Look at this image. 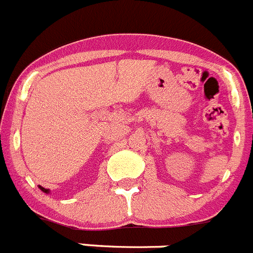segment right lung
<instances>
[{
	"label": "right lung",
	"mask_w": 253,
	"mask_h": 253,
	"mask_svg": "<svg viewBox=\"0 0 253 253\" xmlns=\"http://www.w3.org/2000/svg\"><path fill=\"white\" fill-rule=\"evenodd\" d=\"M38 187H40V189L42 190L43 192H45V194H49V190H48V189H44V187H42V186H38Z\"/></svg>",
	"instance_id": "1"
}]
</instances>
